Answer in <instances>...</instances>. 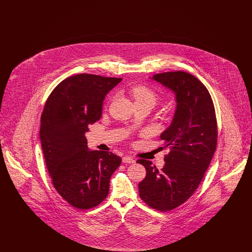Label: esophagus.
I'll use <instances>...</instances> for the list:
<instances>
[{
	"label": "esophagus",
	"mask_w": 252,
	"mask_h": 252,
	"mask_svg": "<svg viewBox=\"0 0 252 252\" xmlns=\"http://www.w3.org/2000/svg\"><path fill=\"white\" fill-rule=\"evenodd\" d=\"M122 159H123V162H125V163H134L135 162V159L129 156L123 157Z\"/></svg>",
	"instance_id": "obj_1"
}]
</instances>
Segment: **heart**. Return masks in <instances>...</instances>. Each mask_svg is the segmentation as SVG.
<instances>
[{
	"instance_id": "b5f03b06",
	"label": "heart",
	"mask_w": 252,
	"mask_h": 252,
	"mask_svg": "<svg viewBox=\"0 0 252 252\" xmlns=\"http://www.w3.org/2000/svg\"><path fill=\"white\" fill-rule=\"evenodd\" d=\"M131 93L135 103L150 102L153 105H155V103L158 101L156 93L147 86H136L132 89Z\"/></svg>"
}]
</instances>
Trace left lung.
<instances>
[{
	"label": "left lung",
	"instance_id": "1",
	"mask_svg": "<svg viewBox=\"0 0 252 252\" xmlns=\"http://www.w3.org/2000/svg\"><path fill=\"white\" fill-rule=\"evenodd\" d=\"M152 79L175 94L177 106L171 125L160 134L170 149L163 168L137 160L146 170L139 193L151 208L167 212L192 195L210 165L217 144L216 111L209 91L191 73L162 72Z\"/></svg>",
	"mask_w": 252,
	"mask_h": 252
}]
</instances>
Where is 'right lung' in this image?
<instances>
[{
	"label": "right lung",
	"mask_w": 252,
	"mask_h": 252,
	"mask_svg": "<svg viewBox=\"0 0 252 252\" xmlns=\"http://www.w3.org/2000/svg\"><path fill=\"white\" fill-rule=\"evenodd\" d=\"M122 78L90 73L72 75L58 85L41 114L39 137L54 187L73 207L88 210L101 203L120 157L90 150L85 133L102 115L103 101Z\"/></svg>",
	"instance_id": "obj_1"
}]
</instances>
